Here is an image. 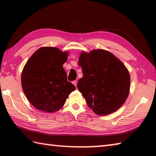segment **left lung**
<instances>
[{
  "instance_id": "1",
  "label": "left lung",
  "mask_w": 156,
  "mask_h": 156,
  "mask_svg": "<svg viewBox=\"0 0 156 156\" xmlns=\"http://www.w3.org/2000/svg\"><path fill=\"white\" fill-rule=\"evenodd\" d=\"M67 59V54L58 49L44 47L34 53L26 63L21 78L22 87L36 109L49 113L57 112L76 89L67 80L62 67Z\"/></svg>"
}]
</instances>
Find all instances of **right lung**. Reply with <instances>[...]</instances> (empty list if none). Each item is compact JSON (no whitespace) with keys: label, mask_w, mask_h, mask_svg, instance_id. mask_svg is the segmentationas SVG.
<instances>
[{"label":"right lung","mask_w":156,"mask_h":156,"mask_svg":"<svg viewBox=\"0 0 156 156\" xmlns=\"http://www.w3.org/2000/svg\"><path fill=\"white\" fill-rule=\"evenodd\" d=\"M83 77L78 89L88 107L98 115L117 111L125 102L130 88V76L122 62L101 49L83 52L79 58Z\"/></svg>","instance_id":"right-lung-1"}]
</instances>
